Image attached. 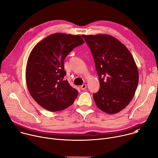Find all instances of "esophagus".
<instances>
[{
	"instance_id": "esophagus-1",
	"label": "esophagus",
	"mask_w": 158,
	"mask_h": 158,
	"mask_svg": "<svg viewBox=\"0 0 158 158\" xmlns=\"http://www.w3.org/2000/svg\"><path fill=\"white\" fill-rule=\"evenodd\" d=\"M86 87H87V85H86V84H82L81 86V89H82V90H85V89H86Z\"/></svg>"
}]
</instances>
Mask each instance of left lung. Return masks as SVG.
<instances>
[{
	"label": "left lung",
	"mask_w": 158,
	"mask_h": 158,
	"mask_svg": "<svg viewBox=\"0 0 158 158\" xmlns=\"http://www.w3.org/2000/svg\"><path fill=\"white\" fill-rule=\"evenodd\" d=\"M92 52L100 88L93 98L98 107L116 114L132 100L139 81L138 67L128 49L107 34L82 35Z\"/></svg>",
	"instance_id": "obj_1"
}]
</instances>
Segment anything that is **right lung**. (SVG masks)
Returning <instances> with one entry per match:
<instances>
[{
    "label": "right lung",
    "mask_w": 158,
    "mask_h": 158,
    "mask_svg": "<svg viewBox=\"0 0 158 158\" xmlns=\"http://www.w3.org/2000/svg\"><path fill=\"white\" fill-rule=\"evenodd\" d=\"M79 35L51 34L33 48L29 56L26 79L30 94L43 108L51 112L71 106L78 91L64 80V60L75 48L84 44Z\"/></svg>",
    "instance_id": "right-lung-1"
}]
</instances>
